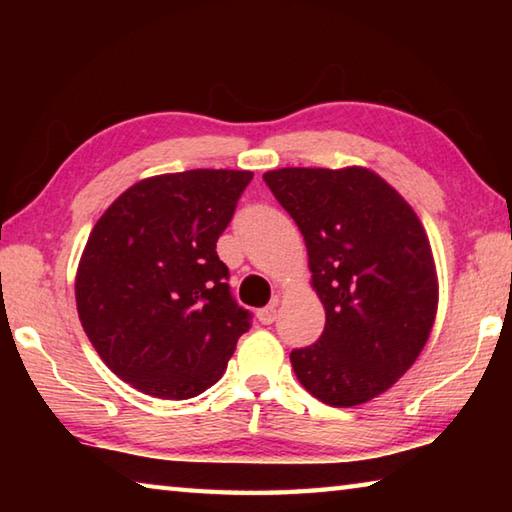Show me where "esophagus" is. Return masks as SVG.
Segmentation results:
<instances>
[{
  "label": "esophagus",
  "instance_id": "obj_1",
  "mask_svg": "<svg viewBox=\"0 0 512 512\" xmlns=\"http://www.w3.org/2000/svg\"><path fill=\"white\" fill-rule=\"evenodd\" d=\"M257 318H259V323H262V325H271L273 320L277 318V305H268L264 309H259Z\"/></svg>",
  "mask_w": 512,
  "mask_h": 512
}]
</instances>
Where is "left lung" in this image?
<instances>
[{"label":"left lung","mask_w":512,"mask_h":512,"mask_svg":"<svg viewBox=\"0 0 512 512\" xmlns=\"http://www.w3.org/2000/svg\"><path fill=\"white\" fill-rule=\"evenodd\" d=\"M305 237L325 305L316 343L291 352L307 391L329 406L384 393L418 359L438 307L429 239L411 205L361 167L264 173Z\"/></svg>","instance_id":"1"}]
</instances>
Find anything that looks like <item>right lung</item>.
I'll return each instance as SVG.
<instances>
[{
    "label": "right lung",
    "instance_id": "1",
    "mask_svg": "<svg viewBox=\"0 0 512 512\" xmlns=\"http://www.w3.org/2000/svg\"><path fill=\"white\" fill-rule=\"evenodd\" d=\"M250 171L192 169L126 189L90 232L76 273L85 334L119 379L189 400L221 379L253 314L230 291L216 241Z\"/></svg>",
    "mask_w": 512,
    "mask_h": 512
}]
</instances>
